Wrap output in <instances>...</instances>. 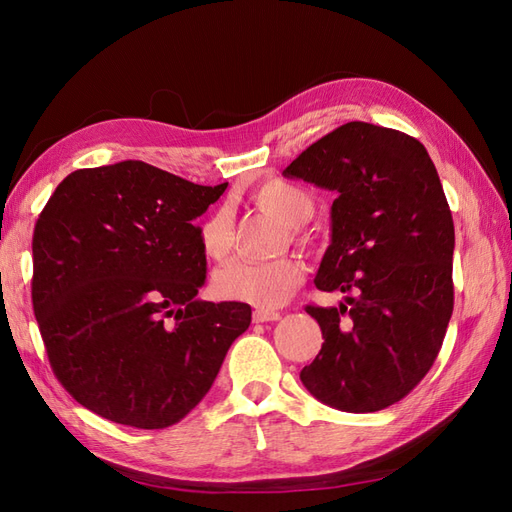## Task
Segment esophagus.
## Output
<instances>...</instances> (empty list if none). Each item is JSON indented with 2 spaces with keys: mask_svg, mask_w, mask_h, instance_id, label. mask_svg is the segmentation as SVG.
<instances>
[{
  "mask_svg": "<svg viewBox=\"0 0 512 512\" xmlns=\"http://www.w3.org/2000/svg\"><path fill=\"white\" fill-rule=\"evenodd\" d=\"M252 318L254 322H273V320H280V312H275V309H256Z\"/></svg>",
  "mask_w": 512,
  "mask_h": 512,
  "instance_id": "esophagus-1",
  "label": "esophagus"
}]
</instances>
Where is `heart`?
Returning a JSON list of instances; mask_svg holds the SVG:
<instances>
[{"instance_id":"obj_1","label":"heart","mask_w":512,"mask_h":512,"mask_svg":"<svg viewBox=\"0 0 512 512\" xmlns=\"http://www.w3.org/2000/svg\"><path fill=\"white\" fill-rule=\"evenodd\" d=\"M250 200L275 218L290 226L292 239L305 243L299 226L312 220L316 211V198L297 183L269 179L256 185ZM235 226L230 211L224 207L213 209L198 226V245L207 260L220 262L232 250ZM303 282V267L294 258H277L269 262L232 260L213 275V290L220 299L241 301L258 307L282 305Z\"/></svg>"}]
</instances>
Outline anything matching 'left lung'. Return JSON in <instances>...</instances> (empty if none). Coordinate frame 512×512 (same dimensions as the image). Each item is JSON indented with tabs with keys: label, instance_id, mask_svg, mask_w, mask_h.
<instances>
[{
	"label": "left lung",
	"instance_id": "left-lung-1",
	"mask_svg": "<svg viewBox=\"0 0 512 512\" xmlns=\"http://www.w3.org/2000/svg\"><path fill=\"white\" fill-rule=\"evenodd\" d=\"M284 177L337 194L316 275L346 305H307L324 344L301 382L322 404L378 412L425 378L453 314L455 226L438 170L416 138L350 121L309 145Z\"/></svg>",
	"mask_w": 512,
	"mask_h": 512
}]
</instances>
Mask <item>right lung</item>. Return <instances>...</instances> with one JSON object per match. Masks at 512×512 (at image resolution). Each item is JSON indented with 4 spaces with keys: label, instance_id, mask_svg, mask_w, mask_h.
Here are the masks:
<instances>
[{
    "label": "right lung",
    "instance_id": "add662e5",
    "mask_svg": "<svg viewBox=\"0 0 512 512\" xmlns=\"http://www.w3.org/2000/svg\"><path fill=\"white\" fill-rule=\"evenodd\" d=\"M228 183L138 160L70 173L34 228L32 303L53 374L87 410L138 429L179 423L252 322L198 301L207 258L192 222Z\"/></svg>",
    "mask_w": 512,
    "mask_h": 512
}]
</instances>
